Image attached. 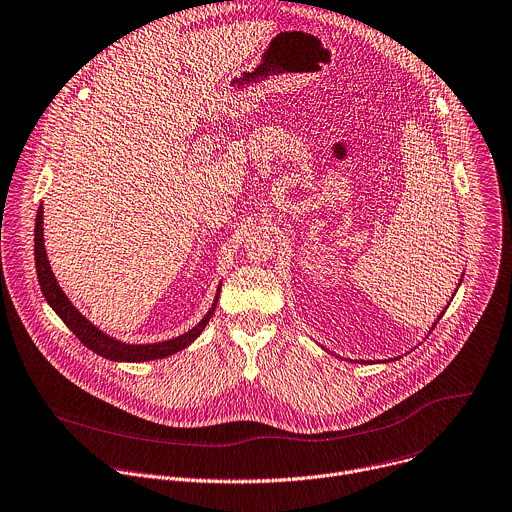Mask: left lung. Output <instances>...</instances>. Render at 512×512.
Listing matches in <instances>:
<instances>
[{"mask_svg":"<svg viewBox=\"0 0 512 512\" xmlns=\"http://www.w3.org/2000/svg\"><path fill=\"white\" fill-rule=\"evenodd\" d=\"M460 281H462V279H460ZM458 285H460V283H458ZM442 315H444V311L438 315V319H440ZM438 319H436V323H438ZM436 323H434V325H436ZM434 325H432V329H434ZM394 360H398V358H394ZM388 362H390V360H388ZM362 364H372V362H364V360H362Z\"/></svg>","mask_w":512,"mask_h":512,"instance_id":"obj_1","label":"left lung"}]
</instances>
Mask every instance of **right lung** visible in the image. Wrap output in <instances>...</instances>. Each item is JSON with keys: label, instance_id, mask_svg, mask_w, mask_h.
Returning <instances> with one entry per match:
<instances>
[{"label": "right lung", "instance_id": "1", "mask_svg": "<svg viewBox=\"0 0 512 512\" xmlns=\"http://www.w3.org/2000/svg\"><path fill=\"white\" fill-rule=\"evenodd\" d=\"M34 255H36V271H38V281L42 287V293L46 297V301L50 303V307L60 315V319L74 331V335L80 339V342L92 350L94 354L110 360V362H150V360H160L166 356H173L185 348H189L195 339L203 333V329L207 327L209 319L215 313L217 301H219V293L221 289H217L215 299L211 309L207 311V315L187 333L166 339V342H158V344H124L120 339L110 337L108 333H104L102 329H98L92 321H88L74 305L72 301L66 297V293L62 291V287L58 285L48 255H46V247H44V209H38L36 215V229H34Z\"/></svg>", "mask_w": 512, "mask_h": 512}]
</instances>
